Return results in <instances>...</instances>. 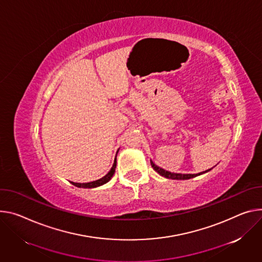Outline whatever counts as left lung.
Returning <instances> with one entry per match:
<instances>
[{
  "label": "left lung",
  "instance_id": "1",
  "mask_svg": "<svg viewBox=\"0 0 262 262\" xmlns=\"http://www.w3.org/2000/svg\"><path fill=\"white\" fill-rule=\"evenodd\" d=\"M150 164H151V167H152L160 176H162V177H164V178H166V179H171V180H189V179L195 178V177H198V176L204 174V173L210 171V170L213 168V167H212V168H210V169H208V170H206V171H203V172H200V173H196V174H190V173L185 174V173H173V172L166 171V170L160 168L159 166H157L152 161H150Z\"/></svg>",
  "mask_w": 262,
  "mask_h": 262
}]
</instances>
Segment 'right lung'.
Instances as JSON below:
<instances>
[{
  "label": "right lung",
  "instance_id": "obj_1",
  "mask_svg": "<svg viewBox=\"0 0 262 262\" xmlns=\"http://www.w3.org/2000/svg\"><path fill=\"white\" fill-rule=\"evenodd\" d=\"M118 152V151H117ZM117 156V155H116ZM116 166H117V159L115 158V161H114V164H113V167L111 168V170L101 179L97 180V181H93V182H90V183H74V182H71L74 186L76 187H79V188H96V187H99L101 185H104L106 184L114 176L115 173V170H116Z\"/></svg>",
  "mask_w": 262,
  "mask_h": 262
}]
</instances>
